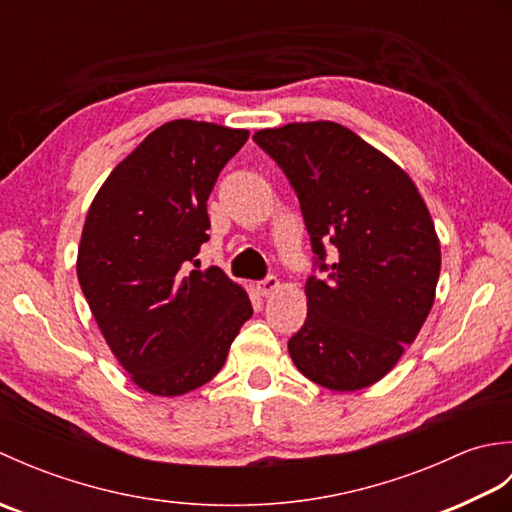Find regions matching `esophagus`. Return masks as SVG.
I'll list each match as a JSON object with an SVG mask.
<instances>
[{"mask_svg": "<svg viewBox=\"0 0 512 512\" xmlns=\"http://www.w3.org/2000/svg\"><path fill=\"white\" fill-rule=\"evenodd\" d=\"M255 288H257L259 295H262V297H268V295H273V292L279 288V279L270 275V277H266L264 281H257V286H255Z\"/></svg>", "mask_w": 512, "mask_h": 512, "instance_id": "obj_1", "label": "esophagus"}]
</instances>
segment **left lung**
<instances>
[{
    "label": "left lung",
    "instance_id": "left-lung-1",
    "mask_svg": "<svg viewBox=\"0 0 512 512\" xmlns=\"http://www.w3.org/2000/svg\"><path fill=\"white\" fill-rule=\"evenodd\" d=\"M255 143L297 191L319 268L308 317L288 341L299 372L325 389L378 383L427 321L440 277V239L407 171L332 121L259 129ZM323 243L335 246L324 266Z\"/></svg>",
    "mask_w": 512,
    "mask_h": 512
}]
</instances>
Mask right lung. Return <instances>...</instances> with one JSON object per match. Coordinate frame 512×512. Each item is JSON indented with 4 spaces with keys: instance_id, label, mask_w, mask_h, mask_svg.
<instances>
[{
    "instance_id": "right-lung-1",
    "label": "right lung",
    "mask_w": 512,
    "mask_h": 512,
    "mask_svg": "<svg viewBox=\"0 0 512 512\" xmlns=\"http://www.w3.org/2000/svg\"><path fill=\"white\" fill-rule=\"evenodd\" d=\"M248 129L178 118L118 162L85 217L76 275L132 383L182 396L226 363L253 306L211 266L191 270L211 228L206 200Z\"/></svg>"
}]
</instances>
